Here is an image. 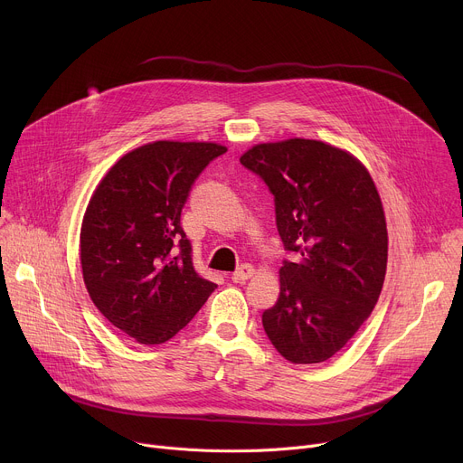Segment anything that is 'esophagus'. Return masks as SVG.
Instances as JSON below:
<instances>
[{"instance_id": "obj_1", "label": "esophagus", "mask_w": 463, "mask_h": 463, "mask_svg": "<svg viewBox=\"0 0 463 463\" xmlns=\"http://www.w3.org/2000/svg\"><path fill=\"white\" fill-rule=\"evenodd\" d=\"M254 275V269H252V266H249V263H243V266H240L234 273H232V282H236V284H241V282H245V280H249L250 277Z\"/></svg>"}]
</instances>
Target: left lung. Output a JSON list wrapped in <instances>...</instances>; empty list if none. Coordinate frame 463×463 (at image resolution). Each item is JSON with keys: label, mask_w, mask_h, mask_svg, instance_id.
<instances>
[{"label": "left lung", "mask_w": 463, "mask_h": 463, "mask_svg": "<svg viewBox=\"0 0 463 463\" xmlns=\"http://www.w3.org/2000/svg\"><path fill=\"white\" fill-rule=\"evenodd\" d=\"M240 163L268 184L284 249L298 254L282 261L266 335L295 364L327 361L381 295L388 234L377 188L355 157L320 141L258 145Z\"/></svg>", "instance_id": "obj_1"}]
</instances>
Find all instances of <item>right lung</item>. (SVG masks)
Instances as JSON below:
<instances>
[{
  "label": "right lung",
  "instance_id": "1",
  "mask_svg": "<svg viewBox=\"0 0 463 463\" xmlns=\"http://www.w3.org/2000/svg\"><path fill=\"white\" fill-rule=\"evenodd\" d=\"M225 152L214 143L145 145L117 161L88 205L80 232L88 293L141 345L170 341L216 289L194 269L181 211L194 181Z\"/></svg>",
  "mask_w": 463,
  "mask_h": 463
}]
</instances>
